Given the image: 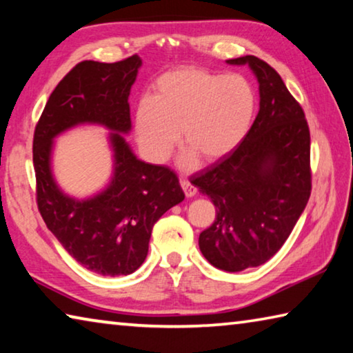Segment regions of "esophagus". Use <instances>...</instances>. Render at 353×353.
I'll return each instance as SVG.
<instances>
[{"mask_svg":"<svg viewBox=\"0 0 353 353\" xmlns=\"http://www.w3.org/2000/svg\"><path fill=\"white\" fill-rule=\"evenodd\" d=\"M181 185H182V190L187 198H193V196L196 194V191H198L196 190V187H193V185L187 181V179H181Z\"/></svg>","mask_w":353,"mask_h":353,"instance_id":"esophagus-1","label":"esophagus"}]
</instances>
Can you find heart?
Listing matches in <instances>:
<instances>
[{
	"label": "heart",
	"instance_id": "obj_1",
	"mask_svg": "<svg viewBox=\"0 0 353 353\" xmlns=\"http://www.w3.org/2000/svg\"><path fill=\"white\" fill-rule=\"evenodd\" d=\"M256 97L240 74H218L199 67L170 70L154 83V98L137 104L134 129L152 163H162L179 141L188 148L179 163L194 168L202 157L214 163L232 154L249 134Z\"/></svg>",
	"mask_w": 353,
	"mask_h": 353
}]
</instances>
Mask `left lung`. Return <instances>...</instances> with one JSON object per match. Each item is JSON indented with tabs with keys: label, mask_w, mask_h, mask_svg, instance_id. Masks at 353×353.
I'll return each instance as SVG.
<instances>
[{
	"label": "left lung",
	"mask_w": 353,
	"mask_h": 353,
	"mask_svg": "<svg viewBox=\"0 0 353 353\" xmlns=\"http://www.w3.org/2000/svg\"><path fill=\"white\" fill-rule=\"evenodd\" d=\"M225 63L252 71L260 110L241 145L191 183L216 207L213 224L199 235L202 255L218 270L240 272L276 255L305 210L310 130L302 107L272 67L255 56Z\"/></svg>",
	"instance_id": "1"
}]
</instances>
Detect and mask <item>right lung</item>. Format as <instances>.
I'll return each instance as SVG.
<instances>
[{"instance_id":"right-lung-1","label":"right lung","mask_w":353,"mask_h":353,"mask_svg":"<svg viewBox=\"0 0 353 353\" xmlns=\"http://www.w3.org/2000/svg\"><path fill=\"white\" fill-rule=\"evenodd\" d=\"M140 67L137 54L115 63H77L51 93L34 132L41 218L76 261L101 276H129L139 270L154 224L185 199L174 172L143 162L124 137L132 130L129 94ZM81 125L109 130L112 152L110 182L85 199L65 194L52 171L55 139Z\"/></svg>"}]
</instances>
